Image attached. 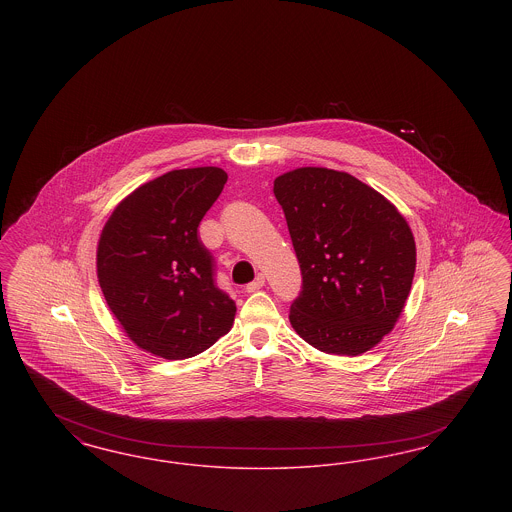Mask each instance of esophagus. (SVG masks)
Wrapping results in <instances>:
<instances>
[{"label":"esophagus","instance_id":"obj_1","mask_svg":"<svg viewBox=\"0 0 512 512\" xmlns=\"http://www.w3.org/2000/svg\"><path fill=\"white\" fill-rule=\"evenodd\" d=\"M263 286H265V276H263V274H257V276H255V280H253V282H249V284L245 286V292H257V290H261Z\"/></svg>","mask_w":512,"mask_h":512}]
</instances>
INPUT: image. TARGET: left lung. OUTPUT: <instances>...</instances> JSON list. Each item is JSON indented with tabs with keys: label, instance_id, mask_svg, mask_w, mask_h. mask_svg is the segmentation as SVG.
Returning <instances> with one entry per match:
<instances>
[{
	"label": "left lung",
	"instance_id": "8db88e82",
	"mask_svg": "<svg viewBox=\"0 0 512 512\" xmlns=\"http://www.w3.org/2000/svg\"><path fill=\"white\" fill-rule=\"evenodd\" d=\"M301 268L293 330L332 355H361L401 315L416 247L390 201L347 172L303 167L274 180Z\"/></svg>",
	"mask_w": 512,
	"mask_h": 512
}]
</instances>
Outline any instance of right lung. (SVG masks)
<instances>
[{
    "mask_svg": "<svg viewBox=\"0 0 512 512\" xmlns=\"http://www.w3.org/2000/svg\"><path fill=\"white\" fill-rule=\"evenodd\" d=\"M228 174L219 167L171 171L122 199L103 226L98 280L128 338L180 361L224 336L236 303L215 284V259L197 226Z\"/></svg>",
    "mask_w": 512,
    "mask_h": 512,
    "instance_id": "add662e5",
    "label": "right lung"
}]
</instances>
